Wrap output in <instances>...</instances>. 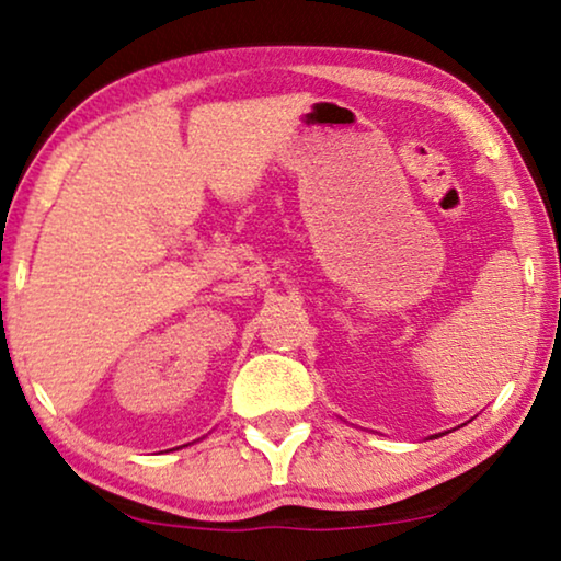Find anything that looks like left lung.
Segmentation results:
<instances>
[{"mask_svg": "<svg viewBox=\"0 0 561 561\" xmlns=\"http://www.w3.org/2000/svg\"><path fill=\"white\" fill-rule=\"evenodd\" d=\"M438 436H440V433H438ZM438 436H431V438H438Z\"/></svg>", "mask_w": 561, "mask_h": 561, "instance_id": "left-lung-1", "label": "left lung"}]
</instances>
